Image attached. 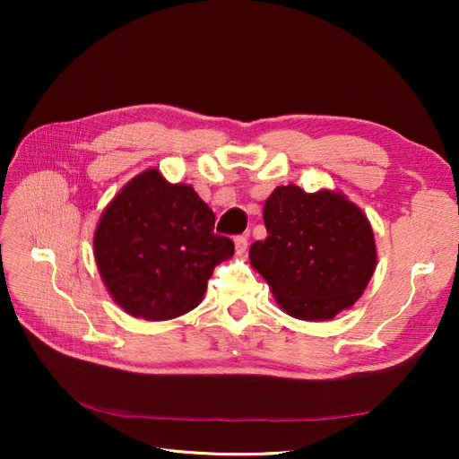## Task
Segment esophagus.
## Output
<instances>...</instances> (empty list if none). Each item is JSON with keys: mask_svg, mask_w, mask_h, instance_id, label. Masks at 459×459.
Segmentation results:
<instances>
[{"mask_svg": "<svg viewBox=\"0 0 459 459\" xmlns=\"http://www.w3.org/2000/svg\"><path fill=\"white\" fill-rule=\"evenodd\" d=\"M233 241H235V253L243 255L247 251V245H248L247 235H238V238H235Z\"/></svg>", "mask_w": 459, "mask_h": 459, "instance_id": "obj_1", "label": "esophagus"}]
</instances>
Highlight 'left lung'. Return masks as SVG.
<instances>
[{
  "label": "left lung",
  "instance_id": "8db88e82",
  "mask_svg": "<svg viewBox=\"0 0 459 459\" xmlns=\"http://www.w3.org/2000/svg\"><path fill=\"white\" fill-rule=\"evenodd\" d=\"M262 214L268 238L248 256L289 316L324 322L362 297L377 251L369 220L342 193L281 186Z\"/></svg>",
  "mask_w": 459,
  "mask_h": 459
}]
</instances>
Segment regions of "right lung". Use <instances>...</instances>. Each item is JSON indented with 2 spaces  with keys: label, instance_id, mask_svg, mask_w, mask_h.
Returning a JSON list of instances; mask_svg holds the SVG:
<instances>
[{
  "label": "right lung",
  "instance_id": "obj_1",
  "mask_svg": "<svg viewBox=\"0 0 459 459\" xmlns=\"http://www.w3.org/2000/svg\"><path fill=\"white\" fill-rule=\"evenodd\" d=\"M214 233V212L186 184L157 169L135 176L110 201L95 228L93 255L118 307L149 322L197 308L214 268L233 255Z\"/></svg>",
  "mask_w": 459,
  "mask_h": 459
}]
</instances>
